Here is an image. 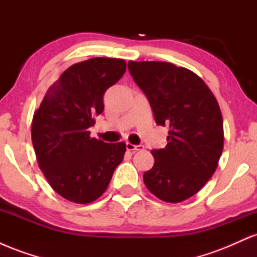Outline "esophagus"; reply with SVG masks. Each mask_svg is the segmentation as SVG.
<instances>
[{
  "instance_id": "obj_1",
  "label": "esophagus",
  "mask_w": 257,
  "mask_h": 257,
  "mask_svg": "<svg viewBox=\"0 0 257 257\" xmlns=\"http://www.w3.org/2000/svg\"><path fill=\"white\" fill-rule=\"evenodd\" d=\"M125 146H126V150L131 152H137V151H140V150H144V146L133 145V144H131V143H126Z\"/></svg>"
}]
</instances>
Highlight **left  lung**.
<instances>
[{"instance_id": "left-lung-1", "label": "left lung", "mask_w": 257, "mask_h": 257, "mask_svg": "<svg viewBox=\"0 0 257 257\" xmlns=\"http://www.w3.org/2000/svg\"><path fill=\"white\" fill-rule=\"evenodd\" d=\"M159 125H169L164 149L152 150L155 164L144 174L146 187L167 203L192 197L216 170L223 149L220 106L198 75L166 61H129Z\"/></svg>"}]
</instances>
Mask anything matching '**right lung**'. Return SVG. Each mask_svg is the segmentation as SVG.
<instances>
[{
	"label": "right lung",
	"instance_id": "right-lung-1",
	"mask_svg": "<svg viewBox=\"0 0 257 257\" xmlns=\"http://www.w3.org/2000/svg\"><path fill=\"white\" fill-rule=\"evenodd\" d=\"M123 59L93 58L73 64L54 82L35 111L31 139L37 163L63 198L88 204L101 197L123 161L125 144L90 138L104 111L105 91L124 75Z\"/></svg>",
	"mask_w": 257,
	"mask_h": 257
}]
</instances>
